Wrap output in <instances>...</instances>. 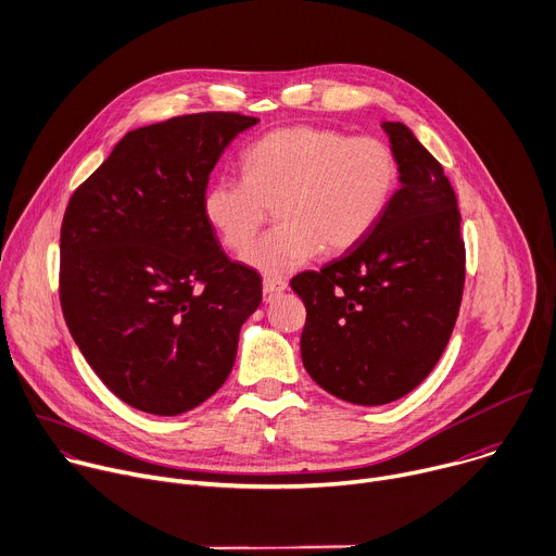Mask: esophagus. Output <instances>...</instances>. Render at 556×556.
I'll return each instance as SVG.
<instances>
[{
    "label": "esophagus",
    "mask_w": 556,
    "mask_h": 556,
    "mask_svg": "<svg viewBox=\"0 0 556 556\" xmlns=\"http://www.w3.org/2000/svg\"><path fill=\"white\" fill-rule=\"evenodd\" d=\"M287 289V282L282 278H276V276H265L263 278V291L265 295H276L280 291Z\"/></svg>",
    "instance_id": "34e87169"
}]
</instances>
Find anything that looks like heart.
<instances>
[{
  "instance_id": "obj_1",
  "label": "heart",
  "mask_w": 556,
  "mask_h": 556,
  "mask_svg": "<svg viewBox=\"0 0 556 556\" xmlns=\"http://www.w3.org/2000/svg\"><path fill=\"white\" fill-rule=\"evenodd\" d=\"M399 181L394 149L375 136L293 125L243 153V177H218L203 192V218L220 245L243 254L277 207L281 226L245 254L267 276H287L321 250L357 245L383 216Z\"/></svg>"
}]
</instances>
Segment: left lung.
Here are the masks:
<instances>
[{
  "label": "left lung",
  "instance_id": "1",
  "mask_svg": "<svg viewBox=\"0 0 556 556\" xmlns=\"http://www.w3.org/2000/svg\"><path fill=\"white\" fill-rule=\"evenodd\" d=\"M381 127L399 160L401 188L357 245L291 280L306 306V372L357 405L392 403L433 370L465 289L460 210L450 179L405 125Z\"/></svg>",
  "mask_w": 556,
  "mask_h": 556
}]
</instances>
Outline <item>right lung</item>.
Returning a JSON list of instances; mask_svg holds the SVG:
<instances>
[{
    "instance_id": "add662e5",
    "label": "right lung",
    "mask_w": 556,
    "mask_h": 556,
    "mask_svg": "<svg viewBox=\"0 0 556 556\" xmlns=\"http://www.w3.org/2000/svg\"><path fill=\"white\" fill-rule=\"evenodd\" d=\"M258 118L205 111L129 131L74 190L61 226L65 324L127 405L177 416L226 383L261 276L218 248L203 192Z\"/></svg>"
}]
</instances>
